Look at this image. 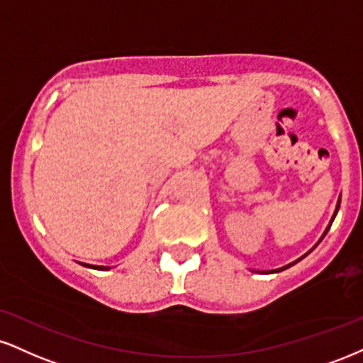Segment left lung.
Returning a JSON list of instances; mask_svg holds the SVG:
<instances>
[{
    "label": "left lung",
    "instance_id": "1",
    "mask_svg": "<svg viewBox=\"0 0 363 363\" xmlns=\"http://www.w3.org/2000/svg\"><path fill=\"white\" fill-rule=\"evenodd\" d=\"M338 208H340V201H338V204H336V211H335V215H333V218H331V223H333V220H335V216H336V213H338ZM331 223H330V226H331ZM330 226L328 228H326V231H325V235L328 233V230H330ZM325 235H323V237H325ZM287 267H291V265H287ZM287 267H282V269H277L276 272H281V270H284V269H287Z\"/></svg>",
    "mask_w": 363,
    "mask_h": 363
}]
</instances>
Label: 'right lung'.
<instances>
[{
  "label": "right lung",
  "mask_w": 363,
  "mask_h": 363,
  "mask_svg": "<svg viewBox=\"0 0 363 363\" xmlns=\"http://www.w3.org/2000/svg\"><path fill=\"white\" fill-rule=\"evenodd\" d=\"M86 267H93V269H98V270H104V269L108 270V267H98V265H86Z\"/></svg>",
  "instance_id": "1"
}]
</instances>
